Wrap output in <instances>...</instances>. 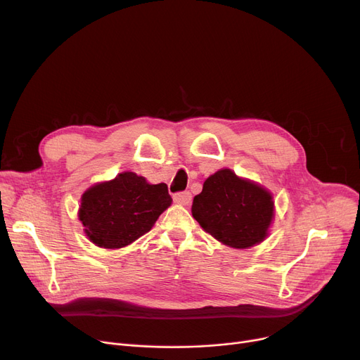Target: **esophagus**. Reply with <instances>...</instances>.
<instances>
[{"label": "esophagus", "mask_w": 360, "mask_h": 360, "mask_svg": "<svg viewBox=\"0 0 360 360\" xmlns=\"http://www.w3.org/2000/svg\"><path fill=\"white\" fill-rule=\"evenodd\" d=\"M174 201H175L176 204H181V205H190L191 201H193V195H191V193H188V191H185V193H176V194L174 195Z\"/></svg>", "instance_id": "1"}]
</instances>
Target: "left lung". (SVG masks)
Masks as SVG:
<instances>
[{"label":"left lung","mask_w":360,"mask_h":360,"mask_svg":"<svg viewBox=\"0 0 360 360\" xmlns=\"http://www.w3.org/2000/svg\"><path fill=\"white\" fill-rule=\"evenodd\" d=\"M191 212L201 228L226 247L247 250L269 236L274 201L267 188L220 169L204 181Z\"/></svg>","instance_id":"obj_1"}]
</instances>
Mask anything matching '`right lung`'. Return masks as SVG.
Segmentation results:
<instances>
[{
    "label": "right lung",
    "mask_w": 360,
    "mask_h": 360,
    "mask_svg": "<svg viewBox=\"0 0 360 360\" xmlns=\"http://www.w3.org/2000/svg\"><path fill=\"white\" fill-rule=\"evenodd\" d=\"M170 204L166 184H148L144 176L125 170L87 188L79 220L96 247L118 250L147 233Z\"/></svg>",
    "instance_id": "obj_1"
}]
</instances>
